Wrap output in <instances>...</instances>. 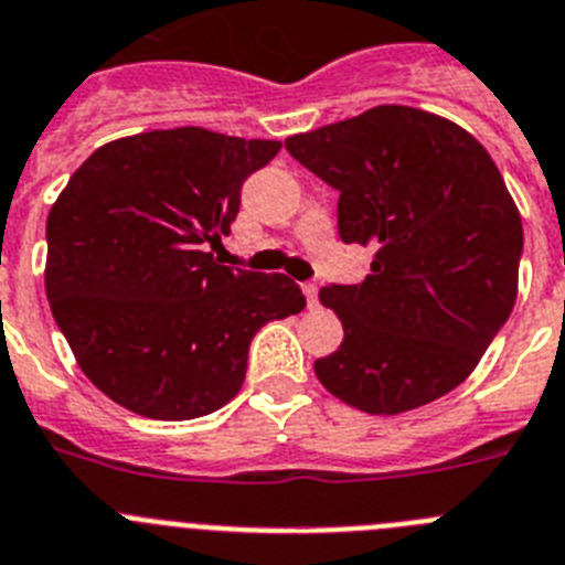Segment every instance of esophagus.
<instances>
[{
  "label": "esophagus",
  "mask_w": 565,
  "mask_h": 565,
  "mask_svg": "<svg viewBox=\"0 0 565 565\" xmlns=\"http://www.w3.org/2000/svg\"><path fill=\"white\" fill-rule=\"evenodd\" d=\"M303 295H307V307L309 309L318 307V287H315V284H303Z\"/></svg>",
  "instance_id": "34e87169"
}]
</instances>
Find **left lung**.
Here are the masks:
<instances>
[{
	"label": "left lung",
	"mask_w": 565,
	"mask_h": 565,
	"mask_svg": "<svg viewBox=\"0 0 565 565\" xmlns=\"http://www.w3.org/2000/svg\"><path fill=\"white\" fill-rule=\"evenodd\" d=\"M284 146L340 194L345 245L374 250L363 284L320 289L343 323L338 352L315 360L323 388L391 416L465 383L515 307L523 253L521 213L484 146L396 104Z\"/></svg>",
	"instance_id": "left-lung-1"
}]
</instances>
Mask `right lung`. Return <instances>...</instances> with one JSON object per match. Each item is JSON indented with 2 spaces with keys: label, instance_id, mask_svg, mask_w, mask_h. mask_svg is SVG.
<instances>
[{
  "label": "right lung",
  "instance_id": "obj_1",
  "mask_svg": "<svg viewBox=\"0 0 565 565\" xmlns=\"http://www.w3.org/2000/svg\"><path fill=\"white\" fill-rule=\"evenodd\" d=\"M278 149L182 126L111 140L70 177L47 216L44 287L109 399L149 419L213 414L245 383L253 334L307 307L292 278L207 253Z\"/></svg>",
  "mask_w": 565,
  "mask_h": 565
}]
</instances>
